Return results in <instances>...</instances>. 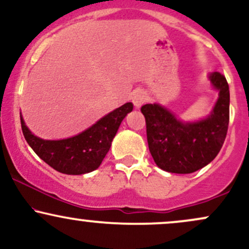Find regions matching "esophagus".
<instances>
[{
  "label": "esophagus",
  "mask_w": 249,
  "mask_h": 249,
  "mask_svg": "<svg viewBox=\"0 0 249 249\" xmlns=\"http://www.w3.org/2000/svg\"><path fill=\"white\" fill-rule=\"evenodd\" d=\"M146 102V95H145L144 91L137 90L134 91L132 95V103L136 107H141L144 103Z\"/></svg>",
  "instance_id": "34e87169"
}]
</instances>
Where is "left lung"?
I'll return each mask as SVG.
<instances>
[{
	"mask_svg": "<svg viewBox=\"0 0 249 249\" xmlns=\"http://www.w3.org/2000/svg\"><path fill=\"white\" fill-rule=\"evenodd\" d=\"M210 81L219 91V98L211 115L201 121L184 123L159 104L142 107L148 148L161 170L193 173L210 164L221 150L230 123V88L220 72L211 73Z\"/></svg>",
	"mask_w": 249,
	"mask_h": 249,
	"instance_id": "obj_1",
	"label": "left lung"
}]
</instances>
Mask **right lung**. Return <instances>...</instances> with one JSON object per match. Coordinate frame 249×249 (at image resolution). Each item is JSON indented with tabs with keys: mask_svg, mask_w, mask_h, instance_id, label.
I'll use <instances>...</instances> for the list:
<instances>
[{
	"mask_svg": "<svg viewBox=\"0 0 249 249\" xmlns=\"http://www.w3.org/2000/svg\"><path fill=\"white\" fill-rule=\"evenodd\" d=\"M132 108V103H126L88 130L62 141H44L36 137L30 132L21 116L22 132L34 152L49 166L64 174H84L99 167L110 150L119 125Z\"/></svg>",
	"mask_w": 249,
	"mask_h": 249,
	"instance_id": "obj_1",
	"label": "right lung"
}]
</instances>
